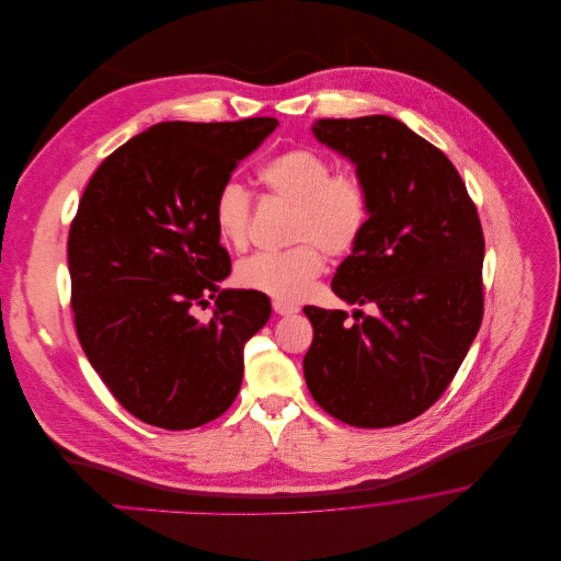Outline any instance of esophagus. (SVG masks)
I'll list each match as a JSON object with an SVG mask.
<instances>
[{
    "label": "esophagus",
    "instance_id": "obj_1",
    "mask_svg": "<svg viewBox=\"0 0 561 561\" xmlns=\"http://www.w3.org/2000/svg\"><path fill=\"white\" fill-rule=\"evenodd\" d=\"M273 311H275L277 316H290V313H296V311H298V307H296V305H290V302L273 300Z\"/></svg>",
    "mask_w": 561,
    "mask_h": 561
}]
</instances>
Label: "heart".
Here are the masks:
<instances>
[{"label":"heart","mask_w":561,"mask_h":561,"mask_svg":"<svg viewBox=\"0 0 561 561\" xmlns=\"http://www.w3.org/2000/svg\"><path fill=\"white\" fill-rule=\"evenodd\" d=\"M259 183L277 202L293 206L288 240L282 252H256L241 261L238 284L273 300L296 302L311 290L323 271V253L345 256L362 240L370 220V193L353 172H334L332 161L313 149L296 147L268 160ZM252 195L240 185H225L214 202V227L231 248L250 240Z\"/></svg>","instance_id":"obj_1"}]
</instances>
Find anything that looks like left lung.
<instances>
[{"mask_svg": "<svg viewBox=\"0 0 561 561\" xmlns=\"http://www.w3.org/2000/svg\"><path fill=\"white\" fill-rule=\"evenodd\" d=\"M313 133L357 165L370 220L332 290L373 316L305 307V380L351 427H396L444 396L483 318V231L453 161L389 115L320 119Z\"/></svg>", "mask_w": 561, "mask_h": 561, "instance_id": "obj_1", "label": "left lung"}]
</instances>
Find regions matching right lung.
I'll return each instance as SVG.
<instances>
[{
  "label": "right lung",
  "mask_w": 561,
  "mask_h": 561,
  "mask_svg": "<svg viewBox=\"0 0 561 561\" xmlns=\"http://www.w3.org/2000/svg\"><path fill=\"white\" fill-rule=\"evenodd\" d=\"M277 128L273 117L161 122L92 174L67 254L81 348L138 421L183 431L238 398L243 345L271 316L267 294L222 290L231 256L214 202L231 172ZM217 296L210 322L192 311Z\"/></svg>",
  "instance_id": "obj_1"
}]
</instances>
